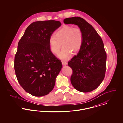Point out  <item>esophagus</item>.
Listing matches in <instances>:
<instances>
[{"instance_id": "34e87169", "label": "esophagus", "mask_w": 123, "mask_h": 123, "mask_svg": "<svg viewBox=\"0 0 123 123\" xmlns=\"http://www.w3.org/2000/svg\"><path fill=\"white\" fill-rule=\"evenodd\" d=\"M62 63L63 65H66L67 64V62H66V61H62Z\"/></svg>"}]
</instances>
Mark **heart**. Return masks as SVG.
<instances>
[{"label":"heart","instance_id":"heart-1","mask_svg":"<svg viewBox=\"0 0 123 123\" xmlns=\"http://www.w3.org/2000/svg\"><path fill=\"white\" fill-rule=\"evenodd\" d=\"M83 39V34L80 28L64 25L50 37L49 40L50 50L53 54H57L62 45L63 47L58 57L59 59L65 60L70 57L72 52L76 53L80 50Z\"/></svg>","mask_w":123,"mask_h":123}]
</instances>
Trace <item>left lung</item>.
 I'll use <instances>...</instances> for the list:
<instances>
[{
  "mask_svg": "<svg viewBox=\"0 0 123 123\" xmlns=\"http://www.w3.org/2000/svg\"><path fill=\"white\" fill-rule=\"evenodd\" d=\"M64 22L77 25L84 37L81 49L68 63L72 70L71 83L80 92L92 91L99 86L105 75L106 53L102 39L93 27L82 18H67Z\"/></svg>",
  "mask_w": 123,
  "mask_h": 123,
  "instance_id": "obj_1",
  "label": "left lung"
}]
</instances>
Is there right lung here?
Listing matches in <instances>:
<instances>
[{
  "label": "right lung",
  "instance_id": "add662e5",
  "mask_svg": "<svg viewBox=\"0 0 123 123\" xmlns=\"http://www.w3.org/2000/svg\"><path fill=\"white\" fill-rule=\"evenodd\" d=\"M61 25L54 20L30 24L18 43L14 69L24 90L35 96L49 94L54 88L62 64L50 50L49 40Z\"/></svg>",
  "mask_w": 123,
  "mask_h": 123
}]
</instances>
